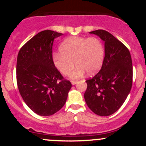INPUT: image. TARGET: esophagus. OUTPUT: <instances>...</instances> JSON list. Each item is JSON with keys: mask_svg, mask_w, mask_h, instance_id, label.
<instances>
[{"mask_svg": "<svg viewBox=\"0 0 146 146\" xmlns=\"http://www.w3.org/2000/svg\"><path fill=\"white\" fill-rule=\"evenodd\" d=\"M77 82H78L77 80H72V81H71L72 85H76V84L77 83Z\"/></svg>", "mask_w": 146, "mask_h": 146, "instance_id": "obj_1", "label": "esophagus"}]
</instances>
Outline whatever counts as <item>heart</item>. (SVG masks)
Wrapping results in <instances>:
<instances>
[{"label": "heart", "mask_w": 146, "mask_h": 146, "mask_svg": "<svg viewBox=\"0 0 146 146\" xmlns=\"http://www.w3.org/2000/svg\"><path fill=\"white\" fill-rule=\"evenodd\" d=\"M60 53L53 56L54 65L64 76L71 73L73 78L82 76L85 71L90 74L100 70L104 60V47L99 39L95 37L73 36L66 39L59 47Z\"/></svg>", "instance_id": "heart-1"}]
</instances>
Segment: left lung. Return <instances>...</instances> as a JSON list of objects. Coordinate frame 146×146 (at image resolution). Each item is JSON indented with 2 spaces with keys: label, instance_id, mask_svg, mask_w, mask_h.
<instances>
[{
  "label": "left lung",
  "instance_id": "left-lung-1",
  "mask_svg": "<svg viewBox=\"0 0 146 146\" xmlns=\"http://www.w3.org/2000/svg\"><path fill=\"white\" fill-rule=\"evenodd\" d=\"M90 33L104 41L105 55L100 70L86 80L84 98L97 115L110 116L121 107L131 89V56L127 47L107 31L98 29Z\"/></svg>",
  "mask_w": 146,
  "mask_h": 146
}]
</instances>
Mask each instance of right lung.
<instances>
[{
  "label": "right lung",
  "mask_w": 146,
  "mask_h": 146,
  "mask_svg": "<svg viewBox=\"0 0 146 146\" xmlns=\"http://www.w3.org/2000/svg\"><path fill=\"white\" fill-rule=\"evenodd\" d=\"M61 35L52 30L42 31L26 42L17 55L18 90L28 107L38 115L51 116L59 111L72 86L53 61L54 39Z\"/></svg>",
  "instance_id": "add662e5"
}]
</instances>
